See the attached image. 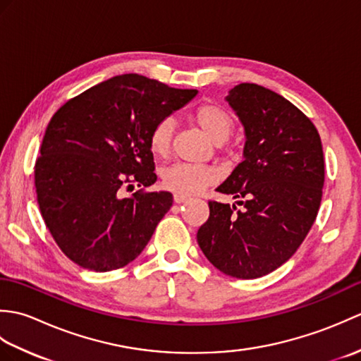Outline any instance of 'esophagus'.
<instances>
[{
    "mask_svg": "<svg viewBox=\"0 0 361 361\" xmlns=\"http://www.w3.org/2000/svg\"><path fill=\"white\" fill-rule=\"evenodd\" d=\"M189 200L188 195H183V194H173V202L175 203H185Z\"/></svg>",
    "mask_w": 361,
    "mask_h": 361,
    "instance_id": "obj_1",
    "label": "esophagus"
}]
</instances>
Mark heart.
<instances>
[{"instance_id": "1", "label": "heart", "mask_w": 361, "mask_h": 361, "mask_svg": "<svg viewBox=\"0 0 361 361\" xmlns=\"http://www.w3.org/2000/svg\"><path fill=\"white\" fill-rule=\"evenodd\" d=\"M192 119L206 133V136L216 144H224L231 136L235 127V119L233 114L221 105L214 102L198 105L192 111ZM173 132V118L167 116L159 119L153 126L149 136L150 150L158 157L167 155L172 145ZM161 181H163V186L166 189L172 190L175 194L192 195L198 194L206 186L216 181V173L208 167L176 163L164 169L163 173H161Z\"/></svg>"}]
</instances>
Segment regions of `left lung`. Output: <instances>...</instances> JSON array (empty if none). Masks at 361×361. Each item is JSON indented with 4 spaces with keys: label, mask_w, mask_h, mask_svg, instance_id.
Returning a JSON list of instances; mask_svg holds the SVG:
<instances>
[{
    "label": "left lung",
    "mask_w": 361,
    "mask_h": 361,
    "mask_svg": "<svg viewBox=\"0 0 361 361\" xmlns=\"http://www.w3.org/2000/svg\"><path fill=\"white\" fill-rule=\"evenodd\" d=\"M226 101L245 128V147L217 192L243 198V209L209 202L197 242L221 273L256 279L286 264L309 234L323 197V145L312 121L271 90L240 83Z\"/></svg>",
    "instance_id": "8db88e82"
}]
</instances>
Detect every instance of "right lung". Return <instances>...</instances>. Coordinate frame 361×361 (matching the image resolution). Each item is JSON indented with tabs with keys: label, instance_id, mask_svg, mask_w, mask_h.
Listing matches in <instances>:
<instances>
[{
	"label": "right lung",
	"instance_id": "1",
	"mask_svg": "<svg viewBox=\"0 0 361 361\" xmlns=\"http://www.w3.org/2000/svg\"><path fill=\"white\" fill-rule=\"evenodd\" d=\"M197 90L122 74L70 99L51 118L35 163L37 202L59 248L74 264L111 271L132 262L172 206L157 181L149 136ZM140 188L132 197L123 189Z\"/></svg>",
	"mask_w": 361,
	"mask_h": 361
}]
</instances>
